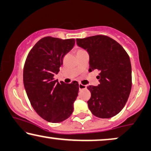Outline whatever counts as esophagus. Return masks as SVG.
Instances as JSON below:
<instances>
[{"mask_svg":"<svg viewBox=\"0 0 151 151\" xmlns=\"http://www.w3.org/2000/svg\"><path fill=\"white\" fill-rule=\"evenodd\" d=\"M79 90H83V89H86L87 87H86V86H84L83 84L81 83H79Z\"/></svg>","mask_w":151,"mask_h":151,"instance_id":"obj_1","label":"esophagus"}]
</instances>
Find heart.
I'll return each mask as SVG.
<instances>
[{"instance_id":"1","label":"heart","mask_w":151,"mask_h":151,"mask_svg":"<svg viewBox=\"0 0 151 151\" xmlns=\"http://www.w3.org/2000/svg\"><path fill=\"white\" fill-rule=\"evenodd\" d=\"M79 50H78V51H79Z\"/></svg>"}]
</instances>
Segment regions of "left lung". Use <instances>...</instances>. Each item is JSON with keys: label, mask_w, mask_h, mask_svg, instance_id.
Wrapping results in <instances>:
<instances>
[{"label": "left lung", "mask_w": 151, "mask_h": 151, "mask_svg": "<svg viewBox=\"0 0 151 151\" xmlns=\"http://www.w3.org/2000/svg\"><path fill=\"white\" fill-rule=\"evenodd\" d=\"M76 41L89 55V71H99L97 78L100 83L88 86L91 92L88 108L97 117L115 116L126 105L131 90L129 56L119 43L107 36L96 35Z\"/></svg>", "instance_id": "obj_1"}]
</instances>
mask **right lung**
Returning a JSON list of instances; mask_svg holds the SVG:
<instances>
[{"mask_svg": "<svg viewBox=\"0 0 151 151\" xmlns=\"http://www.w3.org/2000/svg\"><path fill=\"white\" fill-rule=\"evenodd\" d=\"M74 43V39L44 37L30 50L24 65V87L31 105L41 117L52 123L71 115L78 96L77 82L66 84L54 79Z\"/></svg>", "mask_w": 151, "mask_h": 151, "instance_id": "obj_1", "label": "right lung"}]
</instances>
